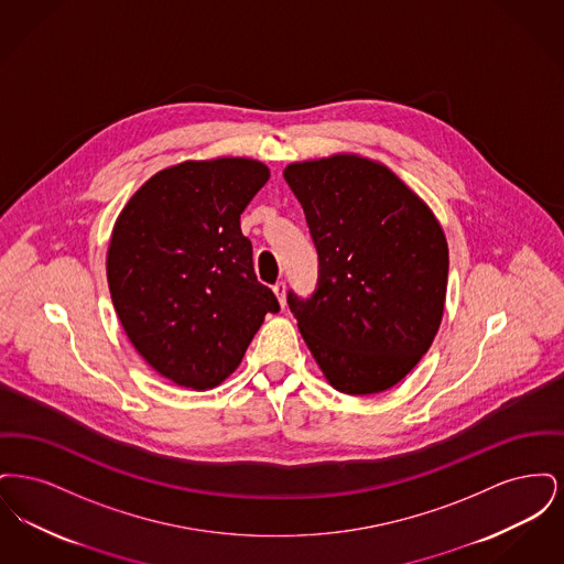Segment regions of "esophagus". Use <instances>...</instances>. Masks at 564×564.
Listing matches in <instances>:
<instances>
[{
	"label": "esophagus",
	"instance_id": "obj_1",
	"mask_svg": "<svg viewBox=\"0 0 564 564\" xmlns=\"http://www.w3.org/2000/svg\"><path fill=\"white\" fill-rule=\"evenodd\" d=\"M272 292H274V295L279 297V304H281V306H285V283H283V281L274 283V285H272Z\"/></svg>",
	"mask_w": 564,
	"mask_h": 564
}]
</instances>
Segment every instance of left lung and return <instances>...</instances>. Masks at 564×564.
I'll use <instances>...</instances> for the list:
<instances>
[{"instance_id": "8db88e82", "label": "left lung", "mask_w": 564, "mask_h": 564, "mask_svg": "<svg viewBox=\"0 0 564 564\" xmlns=\"http://www.w3.org/2000/svg\"><path fill=\"white\" fill-rule=\"evenodd\" d=\"M319 256L311 297L288 304L327 382L349 395L398 384L430 350L448 283V245L430 207L355 154L283 171Z\"/></svg>"}]
</instances>
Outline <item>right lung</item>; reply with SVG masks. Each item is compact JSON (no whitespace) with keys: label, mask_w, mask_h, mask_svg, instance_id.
Returning a JSON list of instances; mask_svg holds the SVG:
<instances>
[{"label":"right lung","mask_w":564,"mask_h":564,"mask_svg":"<svg viewBox=\"0 0 564 564\" xmlns=\"http://www.w3.org/2000/svg\"><path fill=\"white\" fill-rule=\"evenodd\" d=\"M269 177L251 159L182 162L150 177L116 219L113 308L137 352L180 387L219 384L264 315L279 313L241 232V214Z\"/></svg>","instance_id":"right-lung-1"}]
</instances>
